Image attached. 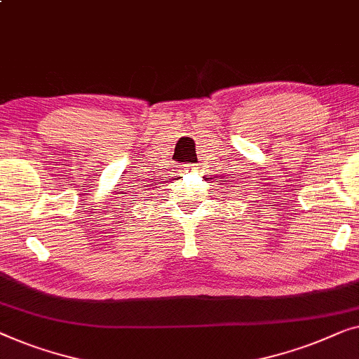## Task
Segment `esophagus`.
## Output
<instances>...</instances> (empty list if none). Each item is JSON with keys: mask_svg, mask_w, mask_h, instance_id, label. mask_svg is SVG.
<instances>
[{"mask_svg": "<svg viewBox=\"0 0 359 359\" xmlns=\"http://www.w3.org/2000/svg\"><path fill=\"white\" fill-rule=\"evenodd\" d=\"M184 169L187 170V172H189V170H195V168L191 164H187V165H184Z\"/></svg>", "mask_w": 359, "mask_h": 359, "instance_id": "obj_1", "label": "esophagus"}]
</instances>
